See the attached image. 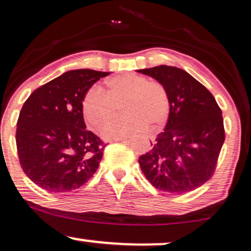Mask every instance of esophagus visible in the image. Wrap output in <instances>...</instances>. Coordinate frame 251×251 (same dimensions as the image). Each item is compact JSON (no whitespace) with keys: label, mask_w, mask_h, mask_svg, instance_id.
<instances>
[{"label":"esophagus","mask_w":251,"mask_h":251,"mask_svg":"<svg viewBox=\"0 0 251 251\" xmlns=\"http://www.w3.org/2000/svg\"><path fill=\"white\" fill-rule=\"evenodd\" d=\"M126 139H121V140H118V141H125Z\"/></svg>","instance_id":"1"}]
</instances>
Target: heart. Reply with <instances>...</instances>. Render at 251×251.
I'll return each mask as SVG.
<instances>
[{"instance_id":"obj_1","label":"heart","mask_w":251,"mask_h":251,"mask_svg":"<svg viewBox=\"0 0 251 251\" xmlns=\"http://www.w3.org/2000/svg\"><path fill=\"white\" fill-rule=\"evenodd\" d=\"M105 92L93 86L82 101L83 116L93 127H101L117 114L121 105V118L109 123L102 129L105 139H118L147 127L157 129L167 121L169 95L164 84L149 80L137 74H124L105 82Z\"/></svg>"}]
</instances>
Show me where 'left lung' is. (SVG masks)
Returning a JSON list of instances; mask_svg holds the SVG:
<instances>
[{
	"mask_svg": "<svg viewBox=\"0 0 251 251\" xmlns=\"http://www.w3.org/2000/svg\"><path fill=\"white\" fill-rule=\"evenodd\" d=\"M137 72L164 84L169 95L165 129L139 158L140 167L154 188L184 195L204 184L216 168L225 140L222 110L213 94L185 72L157 66Z\"/></svg>",
	"mask_w": 251,
	"mask_h": 251,
	"instance_id": "obj_1",
	"label": "left lung"
}]
</instances>
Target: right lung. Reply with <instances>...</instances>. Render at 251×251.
I'll use <instances>...</instances> for the list:
<instances>
[{"mask_svg":"<svg viewBox=\"0 0 251 251\" xmlns=\"http://www.w3.org/2000/svg\"><path fill=\"white\" fill-rule=\"evenodd\" d=\"M110 73L76 69L35 90L17 122V151L25 174L45 191L72 192L94 175L105 144L86 129L82 101Z\"/></svg>","mask_w":251,"mask_h":251,"instance_id":"obj_1","label":"right lung"}]
</instances>
